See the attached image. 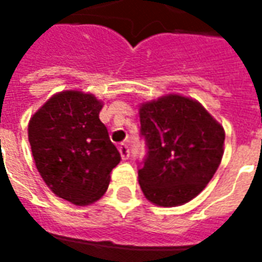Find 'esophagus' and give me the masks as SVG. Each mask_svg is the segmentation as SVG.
Masks as SVG:
<instances>
[{"instance_id":"1","label":"esophagus","mask_w":262,"mask_h":262,"mask_svg":"<svg viewBox=\"0 0 262 262\" xmlns=\"http://www.w3.org/2000/svg\"><path fill=\"white\" fill-rule=\"evenodd\" d=\"M119 153L122 160H127L129 159V156H130V150H129V146L125 144V143H122L119 146Z\"/></svg>"}]
</instances>
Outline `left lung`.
I'll list each match as a JSON object with an SVG mask.
<instances>
[{
    "mask_svg": "<svg viewBox=\"0 0 262 262\" xmlns=\"http://www.w3.org/2000/svg\"><path fill=\"white\" fill-rule=\"evenodd\" d=\"M146 156L139 163L144 196L160 206L189 202L206 187L223 156L225 130L202 105L167 95L140 106Z\"/></svg>",
    "mask_w": 262,
    "mask_h": 262,
    "instance_id": "1",
    "label": "left lung"
}]
</instances>
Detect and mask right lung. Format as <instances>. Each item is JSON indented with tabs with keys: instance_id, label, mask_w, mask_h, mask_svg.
Returning a JSON list of instances; mask_svg holds the SVG:
<instances>
[{
	"instance_id": "right-lung-1",
	"label": "right lung",
	"mask_w": 262,
	"mask_h": 262,
	"mask_svg": "<svg viewBox=\"0 0 262 262\" xmlns=\"http://www.w3.org/2000/svg\"><path fill=\"white\" fill-rule=\"evenodd\" d=\"M102 102L91 94L63 91L28 126L36 168L52 191L74 205H90L108 189L120 153L99 120Z\"/></svg>"
}]
</instances>
